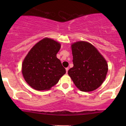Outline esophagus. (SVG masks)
I'll use <instances>...</instances> for the list:
<instances>
[{
    "label": "esophagus",
    "instance_id": "obj_1",
    "mask_svg": "<svg viewBox=\"0 0 126 126\" xmlns=\"http://www.w3.org/2000/svg\"><path fill=\"white\" fill-rule=\"evenodd\" d=\"M66 69V73H68V70H69V68H66V69Z\"/></svg>",
    "mask_w": 126,
    "mask_h": 126
}]
</instances>
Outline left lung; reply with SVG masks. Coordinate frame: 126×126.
<instances>
[{"label": "left lung", "instance_id": "8db88e82", "mask_svg": "<svg viewBox=\"0 0 126 126\" xmlns=\"http://www.w3.org/2000/svg\"><path fill=\"white\" fill-rule=\"evenodd\" d=\"M73 67L68 70L75 85L83 92L98 88L104 81L108 65L92 44L79 41L72 45Z\"/></svg>", "mask_w": 126, "mask_h": 126}]
</instances>
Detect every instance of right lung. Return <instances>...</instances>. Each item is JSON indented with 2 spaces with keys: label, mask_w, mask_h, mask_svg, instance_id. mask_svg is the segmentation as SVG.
<instances>
[{
  "label": "right lung",
  "mask_w": 126,
  "mask_h": 126,
  "mask_svg": "<svg viewBox=\"0 0 126 126\" xmlns=\"http://www.w3.org/2000/svg\"><path fill=\"white\" fill-rule=\"evenodd\" d=\"M60 47L58 42L46 38L35 44L27 54L22 63V74L32 88L50 89L66 73L56 56Z\"/></svg>",
  "instance_id": "1"
}]
</instances>
